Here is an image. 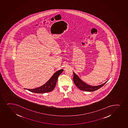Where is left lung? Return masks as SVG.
I'll return each instance as SVG.
<instances>
[{"instance_id":"left-lung-1","label":"left lung","mask_w":128,"mask_h":128,"mask_svg":"<svg viewBox=\"0 0 128 128\" xmlns=\"http://www.w3.org/2000/svg\"><path fill=\"white\" fill-rule=\"evenodd\" d=\"M74 76L73 81L75 85L78 87V88L81 90L86 91V92H94L97 90L98 89L101 88L102 86L105 85L106 82H105L102 84L96 86H92L90 85H88L85 82H83L80 79V78L78 76V75L73 72Z\"/></svg>"}]
</instances>
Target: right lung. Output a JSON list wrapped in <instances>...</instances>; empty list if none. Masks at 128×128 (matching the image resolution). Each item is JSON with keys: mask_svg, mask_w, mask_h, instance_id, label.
<instances>
[{"mask_svg": "<svg viewBox=\"0 0 128 128\" xmlns=\"http://www.w3.org/2000/svg\"><path fill=\"white\" fill-rule=\"evenodd\" d=\"M63 71V69H60L56 72L48 81L42 86L34 89H27V90L30 92L42 94L50 92L52 90H53L58 80V78L59 77V75L62 73Z\"/></svg>", "mask_w": 128, "mask_h": 128, "instance_id": "right-lung-1", "label": "right lung"}]
</instances>
